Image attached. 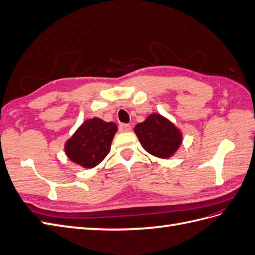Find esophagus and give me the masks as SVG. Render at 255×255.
I'll list each match as a JSON object with an SVG mask.
<instances>
[{
  "label": "esophagus",
  "instance_id": "esophagus-1",
  "mask_svg": "<svg viewBox=\"0 0 255 255\" xmlns=\"http://www.w3.org/2000/svg\"><path fill=\"white\" fill-rule=\"evenodd\" d=\"M119 128H120L121 132H128V131H131L132 127L129 126V124H127V123H121L119 126Z\"/></svg>",
  "mask_w": 255,
  "mask_h": 255
}]
</instances>
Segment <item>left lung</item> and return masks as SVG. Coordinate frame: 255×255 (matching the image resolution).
<instances>
[{"label": "left lung", "instance_id": "left-lung-1", "mask_svg": "<svg viewBox=\"0 0 255 255\" xmlns=\"http://www.w3.org/2000/svg\"><path fill=\"white\" fill-rule=\"evenodd\" d=\"M134 132L142 148L161 159L172 157L183 141L179 128L159 114L149 115L144 122L136 124Z\"/></svg>", "mask_w": 255, "mask_h": 255}]
</instances>
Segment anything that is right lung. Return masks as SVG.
<instances>
[{"mask_svg":"<svg viewBox=\"0 0 255 255\" xmlns=\"http://www.w3.org/2000/svg\"><path fill=\"white\" fill-rule=\"evenodd\" d=\"M118 131L117 124L99 118L85 120L66 141L65 152L73 163L92 169L106 158Z\"/></svg>","mask_w":255,"mask_h":255,"instance_id":"1","label":"right lung"}]
</instances>
